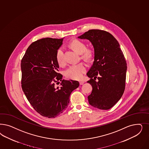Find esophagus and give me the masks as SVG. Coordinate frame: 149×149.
Wrapping results in <instances>:
<instances>
[{
    "label": "esophagus",
    "instance_id": "34e87169",
    "mask_svg": "<svg viewBox=\"0 0 149 149\" xmlns=\"http://www.w3.org/2000/svg\"><path fill=\"white\" fill-rule=\"evenodd\" d=\"M84 83V81H79V84H80V85H83Z\"/></svg>",
    "mask_w": 149,
    "mask_h": 149
}]
</instances>
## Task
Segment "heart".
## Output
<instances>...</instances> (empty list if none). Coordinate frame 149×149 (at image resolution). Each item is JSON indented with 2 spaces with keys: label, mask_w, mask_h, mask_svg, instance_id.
Segmentation results:
<instances>
[{
  "label": "heart",
  "mask_w": 149,
  "mask_h": 149,
  "mask_svg": "<svg viewBox=\"0 0 149 149\" xmlns=\"http://www.w3.org/2000/svg\"><path fill=\"white\" fill-rule=\"evenodd\" d=\"M70 46L77 53L81 54L82 58L84 59H90L93 55V52L91 49L86 48V44L78 39H74L70 43ZM56 59L60 66L65 63L64 52L63 47L58 49L56 53ZM86 65L83 63L72 65L67 68L65 71L66 77L72 79H80L82 78L83 74L86 72Z\"/></svg>",
  "instance_id": "heart-1"
}]
</instances>
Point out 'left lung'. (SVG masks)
I'll return each mask as SVG.
<instances>
[{
    "instance_id": "1",
    "label": "left lung",
    "mask_w": 149,
    "mask_h": 149,
    "mask_svg": "<svg viewBox=\"0 0 149 149\" xmlns=\"http://www.w3.org/2000/svg\"><path fill=\"white\" fill-rule=\"evenodd\" d=\"M78 38L89 40L94 49V61L86 73L93 88L89 104L109 110L121 98L125 86L127 66L120 44L111 34L100 29H90Z\"/></svg>"
}]
</instances>
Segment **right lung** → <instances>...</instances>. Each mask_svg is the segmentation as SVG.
Listing matches in <instances>:
<instances>
[{
    "label": "right lung",
    "instance_id": "obj_1",
    "mask_svg": "<svg viewBox=\"0 0 149 149\" xmlns=\"http://www.w3.org/2000/svg\"><path fill=\"white\" fill-rule=\"evenodd\" d=\"M63 39L45 38L27 48L21 60V86L30 104L40 115L55 118L67 109L70 96L77 88V81L63 79L58 72L56 51ZM61 86H56L59 81Z\"/></svg>",
    "mask_w": 149,
    "mask_h": 149
}]
</instances>
